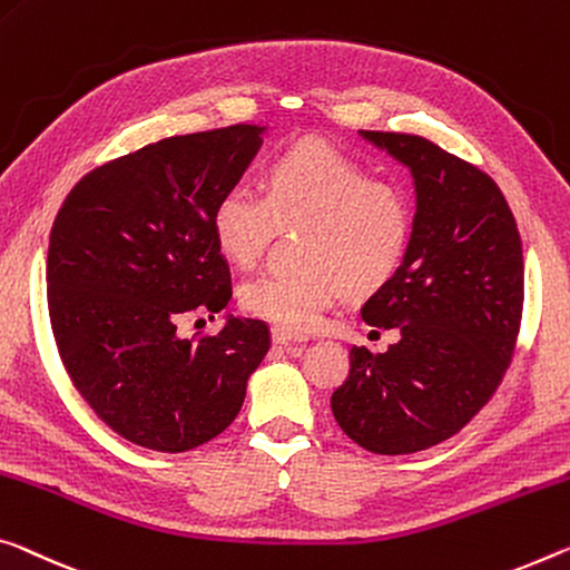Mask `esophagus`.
Masks as SVG:
<instances>
[{
	"mask_svg": "<svg viewBox=\"0 0 570 570\" xmlns=\"http://www.w3.org/2000/svg\"><path fill=\"white\" fill-rule=\"evenodd\" d=\"M271 340L276 342V345H292V342H304L306 337L299 332L294 330H286V327H274L271 330Z\"/></svg>",
	"mask_w": 570,
	"mask_h": 570,
	"instance_id": "34e87169",
	"label": "esophagus"
}]
</instances>
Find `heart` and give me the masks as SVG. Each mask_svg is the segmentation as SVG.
<instances>
[{
  "label": "heart",
  "instance_id": "1",
  "mask_svg": "<svg viewBox=\"0 0 570 570\" xmlns=\"http://www.w3.org/2000/svg\"><path fill=\"white\" fill-rule=\"evenodd\" d=\"M276 223H306L304 268H266L240 286L250 314L306 332L345 292H367L395 274L413 236V203L401 185L330 144L306 139L266 167L264 195L248 183L223 189L213 207L220 253L248 268L266 250Z\"/></svg>",
  "mask_w": 570,
  "mask_h": 570
}]
</instances>
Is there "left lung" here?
I'll use <instances>...</instances> for the list:
<instances>
[{
    "label": "left lung",
    "mask_w": 570,
    "mask_h": 570,
    "mask_svg": "<svg viewBox=\"0 0 570 570\" xmlns=\"http://www.w3.org/2000/svg\"><path fill=\"white\" fill-rule=\"evenodd\" d=\"M411 169L413 236L395 274L363 304L370 327L399 330L373 355L350 350L332 393L347 436L373 454L436 446L480 413L510 365L522 317V243L500 187L436 144L360 131Z\"/></svg>",
    "instance_id": "1"
}]
</instances>
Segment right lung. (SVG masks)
Instances as JSON below:
<instances>
[{
	"label": "right lung",
	"mask_w": 570,
	"mask_h": 570,
	"mask_svg": "<svg viewBox=\"0 0 570 570\" xmlns=\"http://www.w3.org/2000/svg\"><path fill=\"white\" fill-rule=\"evenodd\" d=\"M266 126L149 144L80 179L50 230L48 309L76 391L108 429L151 451H189L236 421L271 347L261 320L185 340L193 312L233 296L213 207L240 183Z\"/></svg>",
	"instance_id": "1"
}]
</instances>
